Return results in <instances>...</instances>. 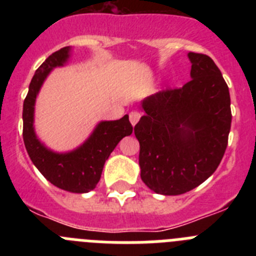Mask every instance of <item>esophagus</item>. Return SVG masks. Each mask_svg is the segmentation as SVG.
<instances>
[{"instance_id":"34e87169","label":"esophagus","mask_w":256,"mask_h":256,"mask_svg":"<svg viewBox=\"0 0 256 256\" xmlns=\"http://www.w3.org/2000/svg\"><path fill=\"white\" fill-rule=\"evenodd\" d=\"M140 118H141V114L138 112H130V122L132 126H136L137 122L140 120Z\"/></svg>"}]
</instances>
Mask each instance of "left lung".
Listing matches in <instances>:
<instances>
[{
	"label": "left lung",
	"mask_w": 256,
	"mask_h": 256,
	"mask_svg": "<svg viewBox=\"0 0 256 256\" xmlns=\"http://www.w3.org/2000/svg\"><path fill=\"white\" fill-rule=\"evenodd\" d=\"M191 80L142 101L134 126L141 178L160 195H180L212 176L224 155L230 97L220 70L208 55L190 52Z\"/></svg>",
	"instance_id": "8db88e82"
}]
</instances>
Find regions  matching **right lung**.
<instances>
[{"label": "right lung", "mask_w": 256, "mask_h": 256, "mask_svg": "<svg viewBox=\"0 0 256 256\" xmlns=\"http://www.w3.org/2000/svg\"><path fill=\"white\" fill-rule=\"evenodd\" d=\"M70 56V47L54 52L36 70L22 105V138L26 152L47 180L74 194L90 192L101 178L104 164L123 137L132 134L128 115L119 120L100 122L87 141L70 152L58 154L47 148L34 132V104L44 79L54 68L62 66Z\"/></svg>", "instance_id": "obj_1"}]
</instances>
